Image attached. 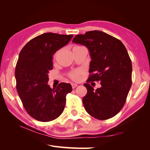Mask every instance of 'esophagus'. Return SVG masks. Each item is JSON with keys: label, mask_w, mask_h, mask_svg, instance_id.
Listing matches in <instances>:
<instances>
[{"label": "esophagus", "mask_w": 150, "mask_h": 150, "mask_svg": "<svg viewBox=\"0 0 150 150\" xmlns=\"http://www.w3.org/2000/svg\"><path fill=\"white\" fill-rule=\"evenodd\" d=\"M71 86H72V88H73V89H74V88H75L77 86V84H73V83H72V84H71Z\"/></svg>", "instance_id": "1"}]
</instances>
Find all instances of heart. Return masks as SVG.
Instances as JSON below:
<instances>
[{"label":"heart","mask_w":150,"mask_h":150,"mask_svg":"<svg viewBox=\"0 0 150 150\" xmlns=\"http://www.w3.org/2000/svg\"><path fill=\"white\" fill-rule=\"evenodd\" d=\"M84 73V71L82 69H78L74 70V71H72L69 73V77L70 79H72L73 81H77L80 79L81 76L83 75Z\"/></svg>","instance_id":"heart-1"}]
</instances>
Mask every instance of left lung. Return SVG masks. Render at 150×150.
<instances>
[{"instance_id": "8db88e82", "label": "left lung", "mask_w": 150, "mask_h": 150, "mask_svg": "<svg viewBox=\"0 0 150 150\" xmlns=\"http://www.w3.org/2000/svg\"><path fill=\"white\" fill-rule=\"evenodd\" d=\"M72 42L86 46L91 58L84 84L85 110L97 119H110L122 110L132 86V64L126 48L120 40L97 30L77 35ZM91 81H100L101 88L94 91L88 84Z\"/></svg>"}]
</instances>
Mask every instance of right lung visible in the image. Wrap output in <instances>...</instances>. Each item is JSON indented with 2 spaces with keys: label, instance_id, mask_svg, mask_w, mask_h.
I'll list each match as a JSON object with an SVG mask.
<instances>
[{
  "label": "right lung",
  "instance_id": "add662e5",
  "mask_svg": "<svg viewBox=\"0 0 150 150\" xmlns=\"http://www.w3.org/2000/svg\"><path fill=\"white\" fill-rule=\"evenodd\" d=\"M73 35L46 33L30 40L19 53L15 68L16 88L31 117L41 122L55 120L63 112L70 84L61 82L52 89L47 84L53 69V55L66 46Z\"/></svg>",
  "mask_w": 150,
  "mask_h": 150
}]
</instances>
